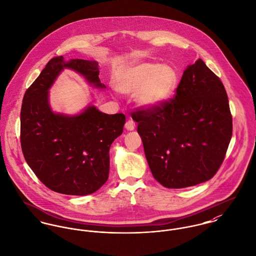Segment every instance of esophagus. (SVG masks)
I'll return each mask as SVG.
<instances>
[{
	"mask_svg": "<svg viewBox=\"0 0 256 256\" xmlns=\"http://www.w3.org/2000/svg\"><path fill=\"white\" fill-rule=\"evenodd\" d=\"M135 122L133 120H128L126 123H125V128L128 130V131H132L135 129Z\"/></svg>",
	"mask_w": 256,
	"mask_h": 256,
	"instance_id": "1",
	"label": "esophagus"
}]
</instances>
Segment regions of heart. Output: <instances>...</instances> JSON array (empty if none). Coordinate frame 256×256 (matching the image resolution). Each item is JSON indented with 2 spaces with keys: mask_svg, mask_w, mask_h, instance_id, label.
Masks as SVG:
<instances>
[{
  "mask_svg": "<svg viewBox=\"0 0 256 256\" xmlns=\"http://www.w3.org/2000/svg\"><path fill=\"white\" fill-rule=\"evenodd\" d=\"M176 82V73L171 68L140 62L123 70L116 78L114 86L121 93H135V100L140 106L152 108L170 96Z\"/></svg>",
  "mask_w": 256,
  "mask_h": 256,
  "instance_id": "b5f03b06",
  "label": "heart"
}]
</instances>
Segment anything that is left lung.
I'll list each match as a JSON object with an SVG mask.
<instances>
[{
    "label": "left lung",
    "instance_id": "left-lung-1",
    "mask_svg": "<svg viewBox=\"0 0 256 256\" xmlns=\"http://www.w3.org/2000/svg\"><path fill=\"white\" fill-rule=\"evenodd\" d=\"M175 91L158 106L132 114L152 176L168 188L210 180L224 162L232 132L225 87L202 60L188 66Z\"/></svg>",
    "mask_w": 256,
    "mask_h": 256
}]
</instances>
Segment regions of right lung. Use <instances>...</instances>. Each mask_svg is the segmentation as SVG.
<instances>
[{
  "instance_id": "obj_1",
  "label": "right lung",
  "mask_w": 256,
  "mask_h": 256,
  "mask_svg": "<svg viewBox=\"0 0 256 256\" xmlns=\"http://www.w3.org/2000/svg\"><path fill=\"white\" fill-rule=\"evenodd\" d=\"M64 68L75 70L96 87V62L52 58L26 90L20 110V144L24 158L37 178L50 190L71 196L93 194L108 179L110 148L123 132V114H106L89 106L76 116L56 114L48 90Z\"/></svg>"
}]
</instances>
